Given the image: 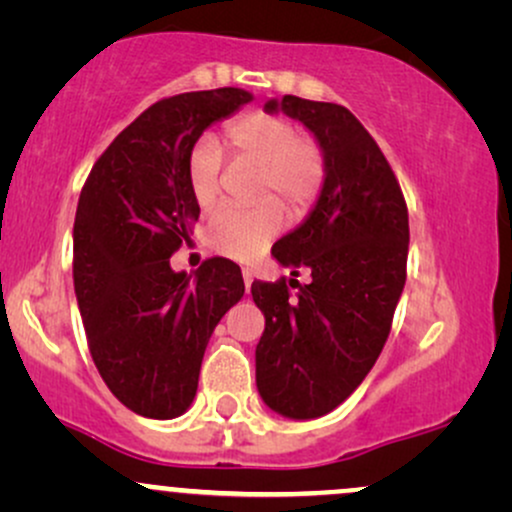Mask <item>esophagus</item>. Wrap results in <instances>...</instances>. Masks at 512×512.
<instances>
[{
  "label": "esophagus",
  "instance_id": "esophagus-1",
  "mask_svg": "<svg viewBox=\"0 0 512 512\" xmlns=\"http://www.w3.org/2000/svg\"><path fill=\"white\" fill-rule=\"evenodd\" d=\"M252 279H255V272H252V269H243V281H245V289L248 291L252 286Z\"/></svg>",
  "mask_w": 512,
  "mask_h": 512
}]
</instances>
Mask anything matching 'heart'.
I'll list each match as a JSON object with an SVG mask.
<instances>
[{"label":"heart","mask_w":512,"mask_h":512,"mask_svg":"<svg viewBox=\"0 0 512 512\" xmlns=\"http://www.w3.org/2000/svg\"><path fill=\"white\" fill-rule=\"evenodd\" d=\"M226 142L240 161L257 163L250 209H219L204 231L211 252L250 262L272 245L284 228V207L293 219L308 214L327 180V154L313 134L274 113H248L226 127ZM223 156L214 139L202 137L187 156V187L202 209L221 192Z\"/></svg>","instance_id":"b5f03b06"}]
</instances>
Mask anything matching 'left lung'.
I'll list each match as a JSON object with an SVG mask.
<instances>
[{"instance_id": "8db88e82", "label": "left lung", "mask_w": 512, "mask_h": 512, "mask_svg": "<svg viewBox=\"0 0 512 512\" xmlns=\"http://www.w3.org/2000/svg\"><path fill=\"white\" fill-rule=\"evenodd\" d=\"M264 110L301 120L327 154L315 209L272 248L291 274L305 267L313 281L298 284L296 298L286 279L252 281L264 313L257 390L281 416L317 419L363 383L387 342L407 281V202L380 146L344 105L284 96Z\"/></svg>"}]
</instances>
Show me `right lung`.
Instances as JSON below:
<instances>
[{
	"mask_svg": "<svg viewBox=\"0 0 512 512\" xmlns=\"http://www.w3.org/2000/svg\"><path fill=\"white\" fill-rule=\"evenodd\" d=\"M252 96L214 88L163 98L93 163L74 219V291L88 351L108 390L146 419H175L197 395L211 332L245 293L226 257L170 269L199 204L187 156L211 122Z\"/></svg>",
	"mask_w": 512,
	"mask_h": 512,
	"instance_id": "1",
	"label": "right lung"
}]
</instances>
